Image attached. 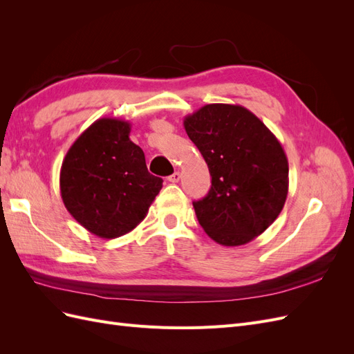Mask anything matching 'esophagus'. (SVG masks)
<instances>
[{"mask_svg": "<svg viewBox=\"0 0 354 354\" xmlns=\"http://www.w3.org/2000/svg\"><path fill=\"white\" fill-rule=\"evenodd\" d=\"M180 178H181V174L178 173V171H176V173H173L168 177V181H169V183H178Z\"/></svg>", "mask_w": 354, "mask_h": 354, "instance_id": "34e87169", "label": "esophagus"}]
</instances>
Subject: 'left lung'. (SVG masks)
Masks as SVG:
<instances>
[{
	"instance_id": "obj_1",
	"label": "left lung",
	"mask_w": 354,
	"mask_h": 354,
	"mask_svg": "<svg viewBox=\"0 0 354 354\" xmlns=\"http://www.w3.org/2000/svg\"><path fill=\"white\" fill-rule=\"evenodd\" d=\"M183 124L212 177L208 195L194 202L202 229L224 246L251 242L285 205L289 167L282 145L239 104H205Z\"/></svg>"
}]
</instances>
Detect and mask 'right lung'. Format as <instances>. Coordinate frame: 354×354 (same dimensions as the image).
<instances>
[{
	"mask_svg": "<svg viewBox=\"0 0 354 354\" xmlns=\"http://www.w3.org/2000/svg\"><path fill=\"white\" fill-rule=\"evenodd\" d=\"M130 131L128 121L100 118L73 142L62 162L63 203L99 238L131 232L162 189V178L149 173L145 153L130 140Z\"/></svg>",
	"mask_w": 354,
	"mask_h": 354,
	"instance_id": "right-lung-1",
	"label": "right lung"
}]
</instances>
